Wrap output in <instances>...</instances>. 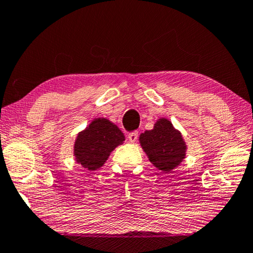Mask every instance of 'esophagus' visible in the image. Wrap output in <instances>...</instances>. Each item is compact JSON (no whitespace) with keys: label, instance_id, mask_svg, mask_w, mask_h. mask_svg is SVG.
<instances>
[{"label":"esophagus","instance_id":"esophagus-1","mask_svg":"<svg viewBox=\"0 0 253 253\" xmlns=\"http://www.w3.org/2000/svg\"><path fill=\"white\" fill-rule=\"evenodd\" d=\"M127 138H128V141H129V142L134 143V142L137 141L138 133H137V131H135V133H129V134L127 135Z\"/></svg>","mask_w":253,"mask_h":253}]
</instances>
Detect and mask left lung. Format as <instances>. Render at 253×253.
I'll return each mask as SVG.
<instances>
[{
  "label": "left lung",
  "mask_w": 253,
  "mask_h": 253,
  "mask_svg": "<svg viewBox=\"0 0 253 253\" xmlns=\"http://www.w3.org/2000/svg\"><path fill=\"white\" fill-rule=\"evenodd\" d=\"M139 142L150 162L164 172H171L186 158L187 146L181 133L166 118L159 119L152 130L141 134Z\"/></svg>",
  "instance_id": "1"
}]
</instances>
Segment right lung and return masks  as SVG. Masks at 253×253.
I'll return each instance as SVG.
<instances>
[{"mask_svg": "<svg viewBox=\"0 0 253 253\" xmlns=\"http://www.w3.org/2000/svg\"><path fill=\"white\" fill-rule=\"evenodd\" d=\"M125 141L122 130L106 118H98L79 133L74 144L76 162L89 171L101 168L115 147Z\"/></svg>", "mask_w": 253, "mask_h": 253, "instance_id": "1", "label": "right lung"}]
</instances>
